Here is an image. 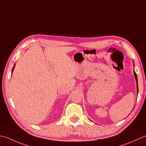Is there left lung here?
I'll return each mask as SVG.
<instances>
[{"instance_id": "1", "label": "left lung", "mask_w": 146, "mask_h": 146, "mask_svg": "<svg viewBox=\"0 0 146 146\" xmlns=\"http://www.w3.org/2000/svg\"><path fill=\"white\" fill-rule=\"evenodd\" d=\"M133 65H134V63H133ZM133 74H134V77L136 81V83H137V94H138V82H137V74L135 72V70H133Z\"/></svg>"}]
</instances>
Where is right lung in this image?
I'll return each instance as SVG.
<instances>
[{
  "label": "right lung",
  "mask_w": 146,
  "mask_h": 146,
  "mask_svg": "<svg viewBox=\"0 0 146 146\" xmlns=\"http://www.w3.org/2000/svg\"><path fill=\"white\" fill-rule=\"evenodd\" d=\"M15 65H16V64H14V67H13V69H12V73H13V70H14V69Z\"/></svg>",
  "instance_id": "1"
}]
</instances>
